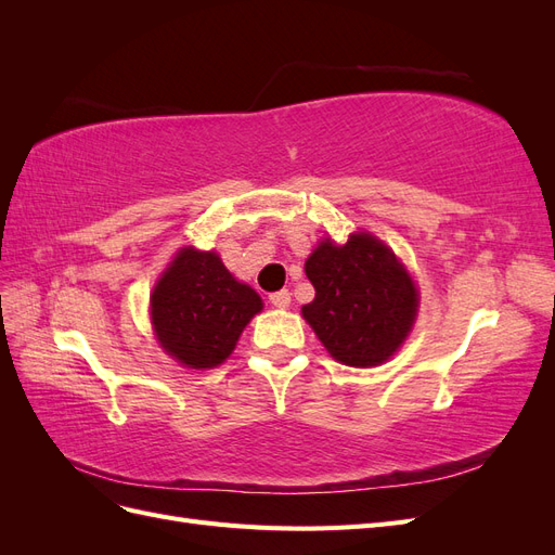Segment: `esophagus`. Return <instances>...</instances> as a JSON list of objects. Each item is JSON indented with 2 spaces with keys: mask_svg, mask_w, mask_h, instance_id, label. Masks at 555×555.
I'll use <instances>...</instances> for the list:
<instances>
[{
  "mask_svg": "<svg viewBox=\"0 0 555 555\" xmlns=\"http://www.w3.org/2000/svg\"><path fill=\"white\" fill-rule=\"evenodd\" d=\"M268 300H271V304H273L275 308L284 310V308H289V304H292V294H289L287 289H280V292L268 296Z\"/></svg>",
  "mask_w": 555,
  "mask_h": 555,
  "instance_id": "obj_1",
  "label": "esophagus"
}]
</instances>
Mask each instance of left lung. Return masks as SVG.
I'll use <instances>...</instances> for the list:
<instances>
[{"label": "left lung", "instance_id": "1", "mask_svg": "<svg viewBox=\"0 0 555 555\" xmlns=\"http://www.w3.org/2000/svg\"><path fill=\"white\" fill-rule=\"evenodd\" d=\"M314 298L304 317L328 354L345 365L371 367L408 338L416 314V287L393 251L371 233L345 245L322 241L306 261Z\"/></svg>", "mask_w": 555, "mask_h": 555}]
</instances>
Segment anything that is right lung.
I'll list each match as a JSON object with an SVG mask.
<instances>
[{
	"mask_svg": "<svg viewBox=\"0 0 555 555\" xmlns=\"http://www.w3.org/2000/svg\"><path fill=\"white\" fill-rule=\"evenodd\" d=\"M153 324L162 347L188 367L220 365L263 304L215 251L182 249L155 287Z\"/></svg>",
	"mask_w": 555,
	"mask_h": 555,
	"instance_id": "obj_1",
	"label": "right lung"
}]
</instances>
